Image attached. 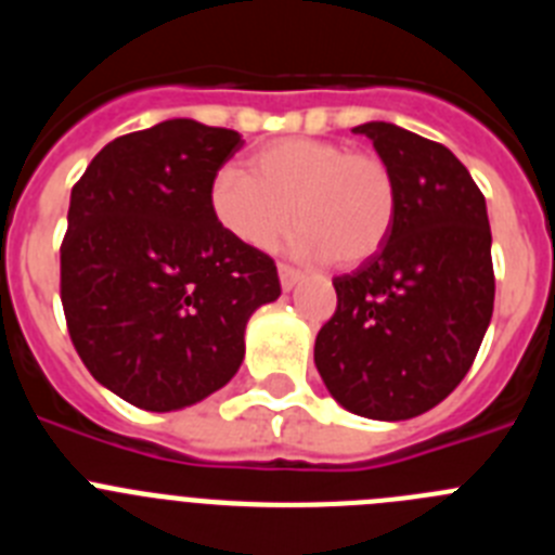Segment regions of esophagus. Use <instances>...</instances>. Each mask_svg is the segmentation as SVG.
Wrapping results in <instances>:
<instances>
[{"mask_svg": "<svg viewBox=\"0 0 555 555\" xmlns=\"http://www.w3.org/2000/svg\"><path fill=\"white\" fill-rule=\"evenodd\" d=\"M278 278H281V288H283V292H292V288L302 281V272H297V269H292V267H286V263H281V267H278Z\"/></svg>", "mask_w": 555, "mask_h": 555, "instance_id": "esophagus-1", "label": "esophagus"}]
</instances>
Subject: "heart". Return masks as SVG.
I'll return each mask as SVG.
<instances>
[{
  "label": "heart",
  "instance_id": "obj_1",
  "mask_svg": "<svg viewBox=\"0 0 555 555\" xmlns=\"http://www.w3.org/2000/svg\"><path fill=\"white\" fill-rule=\"evenodd\" d=\"M210 210L244 247H274L294 219L302 224L292 238L294 255L358 267L380 253L395 228L397 185L375 152L281 139L253 152L249 175L233 166L217 171Z\"/></svg>",
  "mask_w": 555,
  "mask_h": 555
}]
</instances>
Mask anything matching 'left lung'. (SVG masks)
I'll list each match as a JSON object with an SVG mask.
<instances>
[{
  "label": "left lung",
  "instance_id": "left-lung-1",
  "mask_svg": "<svg viewBox=\"0 0 555 555\" xmlns=\"http://www.w3.org/2000/svg\"><path fill=\"white\" fill-rule=\"evenodd\" d=\"M372 139L397 185L380 253L333 281L338 306L313 364L341 409L400 423L439 405L473 366L494 306L487 199L448 146L389 121Z\"/></svg>",
  "mask_w": 555,
  "mask_h": 555
}]
</instances>
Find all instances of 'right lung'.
<instances>
[{
  "mask_svg": "<svg viewBox=\"0 0 555 555\" xmlns=\"http://www.w3.org/2000/svg\"><path fill=\"white\" fill-rule=\"evenodd\" d=\"M242 135L166 119L102 146L72 189L61 300L82 364L144 411L222 389L255 311L281 297L272 258L210 210V183Z\"/></svg>",
  "mask_w": 555,
  "mask_h": 555,
  "instance_id": "add662e5",
  "label": "right lung"
}]
</instances>
